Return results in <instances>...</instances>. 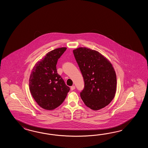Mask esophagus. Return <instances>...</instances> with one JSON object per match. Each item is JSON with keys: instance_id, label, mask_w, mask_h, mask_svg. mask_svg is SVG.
Instances as JSON below:
<instances>
[{"instance_id": "esophagus-1", "label": "esophagus", "mask_w": 148, "mask_h": 148, "mask_svg": "<svg viewBox=\"0 0 148 148\" xmlns=\"http://www.w3.org/2000/svg\"><path fill=\"white\" fill-rule=\"evenodd\" d=\"M70 89H71V90H73L74 89H75V86H71Z\"/></svg>"}]
</instances>
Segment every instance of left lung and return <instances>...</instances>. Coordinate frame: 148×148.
Masks as SVG:
<instances>
[{"label": "left lung", "mask_w": 148, "mask_h": 148, "mask_svg": "<svg viewBox=\"0 0 148 148\" xmlns=\"http://www.w3.org/2000/svg\"><path fill=\"white\" fill-rule=\"evenodd\" d=\"M73 52L85 82L80 92L82 100L92 110L106 106L116 91V75L112 64L99 52L87 47L77 48Z\"/></svg>", "instance_id": "obj_1"}]
</instances>
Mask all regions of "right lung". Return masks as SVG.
I'll return each instance as SVG.
<instances>
[{
    "label": "right lung",
    "mask_w": 148,
    "mask_h": 148,
    "mask_svg": "<svg viewBox=\"0 0 148 148\" xmlns=\"http://www.w3.org/2000/svg\"><path fill=\"white\" fill-rule=\"evenodd\" d=\"M66 47L48 52L35 64L29 79V88L38 105L47 110L59 106L66 98L70 88L57 73L58 60Z\"/></svg>",
    "instance_id": "add662e5"
}]
</instances>
